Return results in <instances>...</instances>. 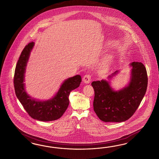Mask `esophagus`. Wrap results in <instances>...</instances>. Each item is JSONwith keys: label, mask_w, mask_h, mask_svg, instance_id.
Here are the masks:
<instances>
[{"label": "esophagus", "mask_w": 159, "mask_h": 159, "mask_svg": "<svg viewBox=\"0 0 159 159\" xmlns=\"http://www.w3.org/2000/svg\"><path fill=\"white\" fill-rule=\"evenodd\" d=\"M91 80V75L90 74H86L83 78V81L85 83L89 84Z\"/></svg>", "instance_id": "obj_1"}]
</instances>
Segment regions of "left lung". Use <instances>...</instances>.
<instances>
[{
  "mask_svg": "<svg viewBox=\"0 0 159 159\" xmlns=\"http://www.w3.org/2000/svg\"><path fill=\"white\" fill-rule=\"evenodd\" d=\"M130 81L118 91H114L105 80L93 81L95 91L93 110L99 118L106 122L128 120L136 112L145 94L148 85L146 68L141 62H133ZM116 70L108 78L118 74Z\"/></svg>",
  "mask_w": 159,
  "mask_h": 159,
  "instance_id": "8db88e82",
  "label": "left lung"
}]
</instances>
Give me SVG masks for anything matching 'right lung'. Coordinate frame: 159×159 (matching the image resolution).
Returning a JSON list of instances; mask_svg holds the SVG:
<instances>
[{
  "mask_svg": "<svg viewBox=\"0 0 159 159\" xmlns=\"http://www.w3.org/2000/svg\"><path fill=\"white\" fill-rule=\"evenodd\" d=\"M34 45L31 42L25 46L16 64L14 77L16 96L32 118L41 121L56 120L66 111L70 103V93L79 87L81 76L76 75L66 79L57 93L50 100L39 101L31 98L26 93L23 82L27 61Z\"/></svg>",
  "mask_w": 159,
  "mask_h": 159,
  "instance_id": "add662e5",
  "label": "right lung"
}]
</instances>
